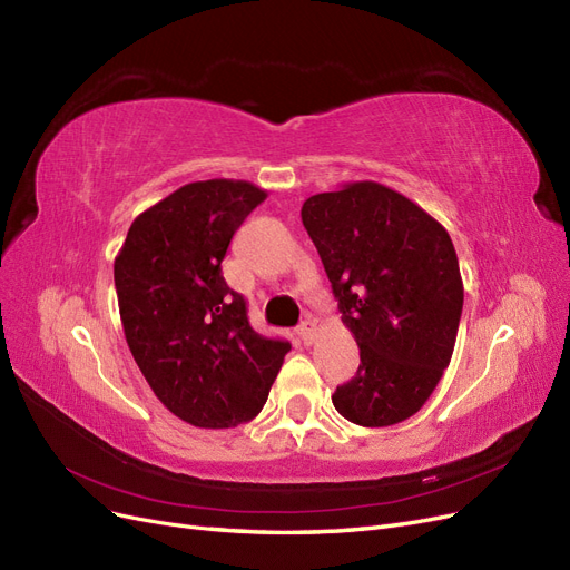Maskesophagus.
<instances>
[{"label": "esophagus", "instance_id": "obj_1", "mask_svg": "<svg viewBox=\"0 0 570 570\" xmlns=\"http://www.w3.org/2000/svg\"><path fill=\"white\" fill-rule=\"evenodd\" d=\"M298 335L305 344H312L314 337H316V321L314 318H305L303 324L298 326Z\"/></svg>", "mask_w": 570, "mask_h": 570}]
</instances>
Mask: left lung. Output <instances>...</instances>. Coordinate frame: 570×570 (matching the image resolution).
Returning a JSON list of instances; mask_svg holds the SVG:
<instances>
[{"instance_id": "obj_1", "label": "left lung", "mask_w": 570, "mask_h": 570, "mask_svg": "<svg viewBox=\"0 0 570 570\" xmlns=\"http://www.w3.org/2000/svg\"><path fill=\"white\" fill-rule=\"evenodd\" d=\"M301 216L361 350L356 375L335 389L333 405L358 426L401 424L452 361L463 282L450 233L375 181L312 195Z\"/></svg>"}]
</instances>
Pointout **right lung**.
<instances>
[{"mask_svg": "<svg viewBox=\"0 0 570 570\" xmlns=\"http://www.w3.org/2000/svg\"><path fill=\"white\" fill-rule=\"evenodd\" d=\"M267 197L249 181L186 184L139 214L114 263L122 331L158 401L197 429L263 410L286 340L258 335L220 272L235 230Z\"/></svg>", "mask_w": 570, "mask_h": 570, "instance_id": "add662e5", "label": "right lung"}]
</instances>
